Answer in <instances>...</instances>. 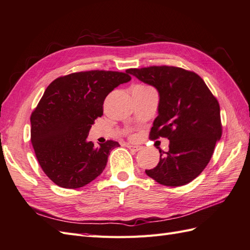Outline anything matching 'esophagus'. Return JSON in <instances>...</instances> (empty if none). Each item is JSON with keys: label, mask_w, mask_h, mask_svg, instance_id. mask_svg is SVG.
Returning <instances> with one entry per match:
<instances>
[{"label": "esophagus", "mask_w": 250, "mask_h": 250, "mask_svg": "<svg viewBox=\"0 0 250 250\" xmlns=\"http://www.w3.org/2000/svg\"><path fill=\"white\" fill-rule=\"evenodd\" d=\"M127 148H129L130 150H132V151H135V152H137V151H139L140 149H142V146H134V145H127Z\"/></svg>", "instance_id": "esophagus-1"}]
</instances>
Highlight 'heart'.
Masks as SVG:
<instances>
[{"label":"heart","instance_id":"obj_1","mask_svg":"<svg viewBox=\"0 0 250 250\" xmlns=\"http://www.w3.org/2000/svg\"><path fill=\"white\" fill-rule=\"evenodd\" d=\"M139 86H146V85H139Z\"/></svg>","mask_w":250,"mask_h":250}]
</instances>
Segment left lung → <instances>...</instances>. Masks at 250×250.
Masks as SVG:
<instances>
[{
    "label": "left lung",
    "instance_id": "obj_1",
    "mask_svg": "<svg viewBox=\"0 0 250 250\" xmlns=\"http://www.w3.org/2000/svg\"><path fill=\"white\" fill-rule=\"evenodd\" d=\"M127 72L157 89L158 116L150 138L170 140L169 151L159 149V163L146 170V175L164 186L187 185L206 168L221 139L219 102L200 76L181 67L150 66Z\"/></svg>",
    "mask_w": 250,
    "mask_h": 250
}]
</instances>
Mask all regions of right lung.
I'll return each mask as SVG.
<instances>
[{
	"instance_id": "1",
	"label": "right lung",
	"mask_w": 250,
	"mask_h": 250,
	"mask_svg": "<svg viewBox=\"0 0 250 250\" xmlns=\"http://www.w3.org/2000/svg\"><path fill=\"white\" fill-rule=\"evenodd\" d=\"M127 70L73 73L57 78L44 92L30 116V139L44 173L59 187L77 189L94 181L119 146L113 140L95 146L87 136L104 114L106 96L131 80Z\"/></svg>"
}]
</instances>
